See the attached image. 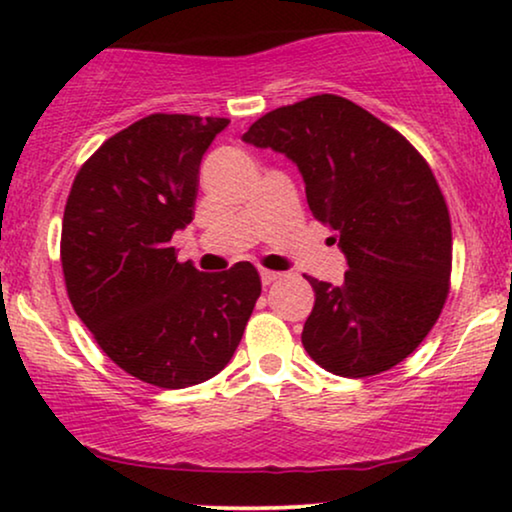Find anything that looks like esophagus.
Instances as JSON below:
<instances>
[{
  "instance_id": "1",
  "label": "esophagus",
  "mask_w": 512,
  "mask_h": 512,
  "mask_svg": "<svg viewBox=\"0 0 512 512\" xmlns=\"http://www.w3.org/2000/svg\"><path fill=\"white\" fill-rule=\"evenodd\" d=\"M279 277H282V275H279V272H275V270H261V282H263V286L277 282Z\"/></svg>"
}]
</instances>
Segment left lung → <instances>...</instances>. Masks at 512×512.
<instances>
[{"label": "left lung", "instance_id": "obj_1", "mask_svg": "<svg viewBox=\"0 0 512 512\" xmlns=\"http://www.w3.org/2000/svg\"><path fill=\"white\" fill-rule=\"evenodd\" d=\"M242 142L298 167L307 205L347 258L338 286L307 277V354L340 377L394 368L429 335L450 289V214L431 167L394 128L338 95L270 111Z\"/></svg>", "mask_w": 512, "mask_h": 512}]
</instances>
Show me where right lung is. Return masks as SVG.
I'll return each mask as SVG.
<instances>
[{"label": "right lung", "instance_id": "right-lung-1", "mask_svg": "<svg viewBox=\"0 0 512 512\" xmlns=\"http://www.w3.org/2000/svg\"><path fill=\"white\" fill-rule=\"evenodd\" d=\"M228 118L151 114L107 139L76 174L60 258L74 312L137 380L193 387L233 359L261 296L247 261L223 272L179 263L200 163Z\"/></svg>", "mask_w": 512, "mask_h": 512}]
</instances>
